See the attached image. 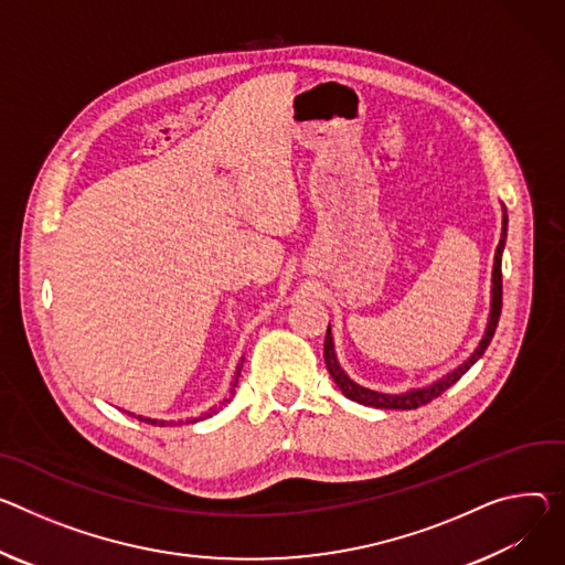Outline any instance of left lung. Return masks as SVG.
I'll return each instance as SVG.
<instances>
[{"label":"left lung","instance_id":"left-lung-1","mask_svg":"<svg viewBox=\"0 0 565 565\" xmlns=\"http://www.w3.org/2000/svg\"><path fill=\"white\" fill-rule=\"evenodd\" d=\"M507 210L502 204V234H500V243L495 247V256H493V273H491V309H489V320H487V329H484V335L482 340L478 342V347L473 349V353L467 358L465 363H461L459 367H455L452 372L444 374L441 379L424 385V387H409L405 392H379V390H372V387H365L361 383H355L338 363V355H335V347H333V335H331V324L327 329V338H324V363H327V370L331 374V379L335 381V385L342 390V394L355 403L361 405H370V407H387V409H415L419 405H426L428 401L437 398L439 394H444L450 385H455L461 376H465L478 361L482 358V353L487 351L493 333H495V327H498V320H500V309H502V252H504V241H507Z\"/></svg>","mask_w":565,"mask_h":565}]
</instances>
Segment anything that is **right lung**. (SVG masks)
I'll list each match as a JSON object with an SVG mask.
<instances>
[{
    "instance_id": "1",
    "label": "right lung",
    "mask_w": 565,
    "mask_h": 565,
    "mask_svg": "<svg viewBox=\"0 0 565 565\" xmlns=\"http://www.w3.org/2000/svg\"><path fill=\"white\" fill-rule=\"evenodd\" d=\"M243 361L245 358H241V363L236 365V372H234V379H232V385H230V394L218 403V405H214V407H210L207 413H204L202 417H195V419H186V424H193V422H198V419H207V417H212V415H216L218 409H223L230 401H232V396H234V392H236V385H238V376H241V367H243ZM130 415V413H128ZM130 417H135V415H130ZM139 422H143V424H152V426H180V424H184L182 419L180 422H164V419H150V417H137Z\"/></svg>"
}]
</instances>
